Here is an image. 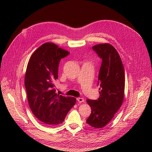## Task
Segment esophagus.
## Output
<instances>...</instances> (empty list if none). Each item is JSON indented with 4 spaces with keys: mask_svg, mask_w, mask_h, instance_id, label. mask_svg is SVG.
<instances>
[{
    "mask_svg": "<svg viewBox=\"0 0 152 152\" xmlns=\"http://www.w3.org/2000/svg\"><path fill=\"white\" fill-rule=\"evenodd\" d=\"M77 100L78 101V102L79 103H82L84 102V99L83 98H81V97H78L77 98Z\"/></svg>",
    "mask_w": 152,
    "mask_h": 152,
    "instance_id": "1",
    "label": "esophagus"
}]
</instances>
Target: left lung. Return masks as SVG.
I'll return each instance as SVG.
<instances>
[{
    "mask_svg": "<svg viewBox=\"0 0 152 152\" xmlns=\"http://www.w3.org/2000/svg\"><path fill=\"white\" fill-rule=\"evenodd\" d=\"M102 59L98 77L100 97L97 100L87 99L91 113L86 123L94 128L104 127L121 107L123 99L125 77L123 65L117 50L108 43L93 47Z\"/></svg>",
    "mask_w": 152,
    "mask_h": 152,
    "instance_id": "obj_1",
    "label": "left lung"
}]
</instances>
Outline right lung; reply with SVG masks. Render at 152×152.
Instances as JSON below:
<instances>
[{
    "label": "right lung",
    "mask_w": 152,
    "mask_h": 152,
    "mask_svg": "<svg viewBox=\"0 0 152 152\" xmlns=\"http://www.w3.org/2000/svg\"><path fill=\"white\" fill-rule=\"evenodd\" d=\"M69 53L46 42L32 53L28 64L25 86L29 105L34 115L48 126L62 123L76 102V98L58 94L55 90L59 62Z\"/></svg>",
    "instance_id": "add662e5"
}]
</instances>
